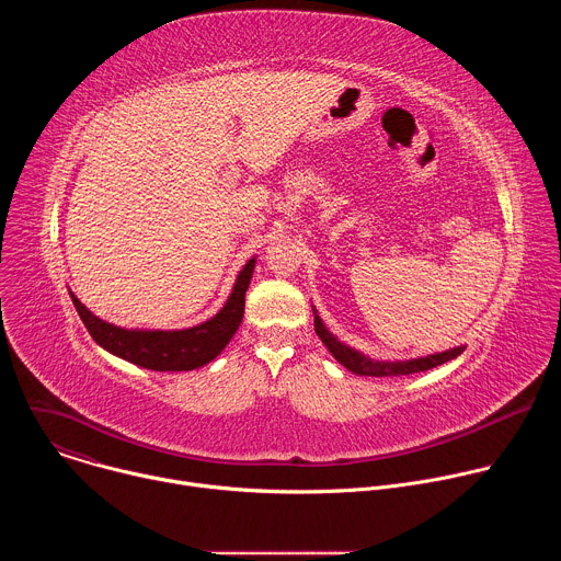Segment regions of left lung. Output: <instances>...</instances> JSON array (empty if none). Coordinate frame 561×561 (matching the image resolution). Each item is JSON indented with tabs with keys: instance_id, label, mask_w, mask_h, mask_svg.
<instances>
[{
	"instance_id": "8db88e82",
	"label": "left lung",
	"mask_w": 561,
	"mask_h": 561,
	"mask_svg": "<svg viewBox=\"0 0 561 561\" xmlns=\"http://www.w3.org/2000/svg\"><path fill=\"white\" fill-rule=\"evenodd\" d=\"M314 333L319 335V340H322L327 344V348L333 353V357L346 366L351 373L355 375H370V377H402V375H413V373H422V370H428V368H435V366H442L450 359H455L457 355L463 353V346L459 348H450V351H444V353H435V355H428V357H420V359H411V362H373L364 355H359L357 351L340 344L322 324V319H319L314 314Z\"/></svg>"
}]
</instances>
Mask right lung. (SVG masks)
I'll use <instances>...</instances> for the list:
<instances>
[{
	"mask_svg": "<svg viewBox=\"0 0 561 561\" xmlns=\"http://www.w3.org/2000/svg\"><path fill=\"white\" fill-rule=\"evenodd\" d=\"M251 277L253 264H247V268L239 273L226 306L208 322L186 331H126L106 324L84 304H79L77 297H72V304L91 337L108 353L150 370H193L215 359L242 324Z\"/></svg>",
	"mask_w": 561,
	"mask_h": 561,
	"instance_id": "1",
	"label": "right lung"
}]
</instances>
